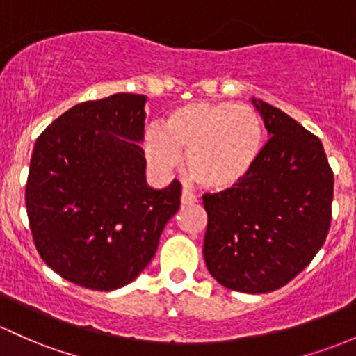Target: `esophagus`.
Listing matches in <instances>:
<instances>
[{
	"label": "esophagus",
	"mask_w": 356,
	"mask_h": 356,
	"mask_svg": "<svg viewBox=\"0 0 356 356\" xmlns=\"http://www.w3.org/2000/svg\"><path fill=\"white\" fill-rule=\"evenodd\" d=\"M195 202H198L197 197H195L192 192H188L186 188L183 190V192H181V204L183 205H192V204H195Z\"/></svg>",
	"instance_id": "esophagus-1"
}]
</instances>
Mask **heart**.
Returning a JSON list of instances; mask_svg holds the SVG:
<instances>
[{"mask_svg": "<svg viewBox=\"0 0 356 356\" xmlns=\"http://www.w3.org/2000/svg\"><path fill=\"white\" fill-rule=\"evenodd\" d=\"M265 144L263 120L251 106L232 102H193L170 113L166 127L147 129L144 149L158 170H173L186 154L195 181L225 192L253 171Z\"/></svg>", "mask_w": 356, "mask_h": 356, "instance_id": "heart-1", "label": "heart"}]
</instances>
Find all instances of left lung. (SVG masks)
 Wrapping results in <instances>:
<instances>
[{
	"label": "left lung",
	"mask_w": 356,
	"mask_h": 356,
	"mask_svg": "<svg viewBox=\"0 0 356 356\" xmlns=\"http://www.w3.org/2000/svg\"><path fill=\"white\" fill-rule=\"evenodd\" d=\"M253 102L271 137L244 181L204 195V258L220 285L265 293L289 284L323 248L334 175L319 137L280 108Z\"/></svg>",
	"instance_id": "8db88e82"
}]
</instances>
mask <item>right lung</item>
Returning a JSON list of instances; mask_svg holds the SVG:
<instances>
[{
    "instance_id": "1",
    "label": "right lung",
    "mask_w": 356,
    "mask_h": 356,
    "mask_svg": "<svg viewBox=\"0 0 356 356\" xmlns=\"http://www.w3.org/2000/svg\"><path fill=\"white\" fill-rule=\"evenodd\" d=\"M146 97L83 102L37 139L25 186L33 244L56 273L91 290L131 284L178 212L181 183H146Z\"/></svg>"
}]
</instances>
